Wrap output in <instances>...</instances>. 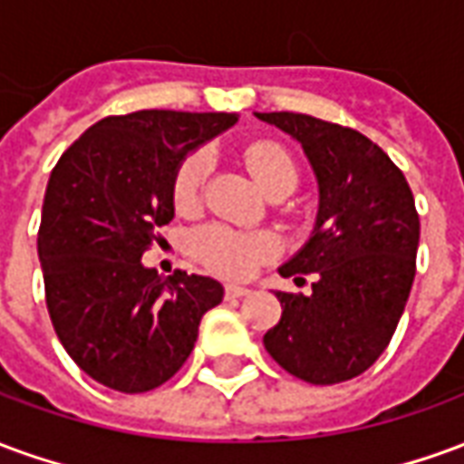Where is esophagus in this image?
<instances>
[{"mask_svg": "<svg viewBox=\"0 0 464 464\" xmlns=\"http://www.w3.org/2000/svg\"><path fill=\"white\" fill-rule=\"evenodd\" d=\"M248 288H243V285H226V298H243V295H248Z\"/></svg>", "mask_w": 464, "mask_h": 464, "instance_id": "obj_1", "label": "esophagus"}]
</instances>
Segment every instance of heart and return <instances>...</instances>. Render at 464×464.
I'll return each mask as SVG.
<instances>
[{"label":"heart","instance_id":"heart-1","mask_svg":"<svg viewBox=\"0 0 464 464\" xmlns=\"http://www.w3.org/2000/svg\"><path fill=\"white\" fill-rule=\"evenodd\" d=\"M243 159L266 193L278 191V188H291V191L295 188L298 163L278 143H251L243 153ZM206 173H208V156L203 151H196L183 159L176 171V179H173V201L181 211H188L201 201ZM193 251L211 271L228 276V278H243L258 263L271 258L276 251V241L268 233L236 231L228 226H206L196 233Z\"/></svg>","mask_w":464,"mask_h":464}]
</instances>
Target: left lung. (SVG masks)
<instances>
[{
    "label": "left lung",
    "instance_id": "8db88e82",
    "mask_svg": "<svg viewBox=\"0 0 464 464\" xmlns=\"http://www.w3.org/2000/svg\"><path fill=\"white\" fill-rule=\"evenodd\" d=\"M256 116L301 143L318 179L311 238L283 278L313 273L311 295L276 293L281 321L263 335L271 358L295 378L335 385L375 362L408 303L420 218L405 176L355 129L308 114Z\"/></svg>",
    "mask_w": 464,
    "mask_h": 464
}]
</instances>
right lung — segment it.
<instances>
[{"label":"right lung","instance_id":"1","mask_svg":"<svg viewBox=\"0 0 464 464\" xmlns=\"http://www.w3.org/2000/svg\"><path fill=\"white\" fill-rule=\"evenodd\" d=\"M236 121L163 109L106 116L49 176L36 238L46 308L66 353L106 388L146 392L173 378L203 313L223 301L218 281L161 278L141 256L173 218L183 159Z\"/></svg>","mask_w":464,"mask_h":464}]
</instances>
